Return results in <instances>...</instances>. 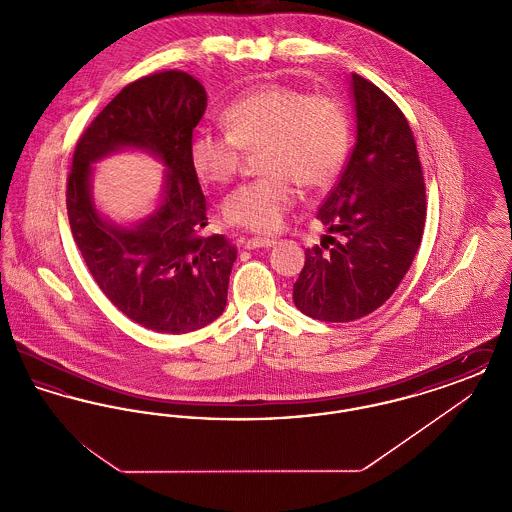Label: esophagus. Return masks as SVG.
<instances>
[{
    "label": "esophagus",
    "mask_w": 512,
    "mask_h": 512,
    "mask_svg": "<svg viewBox=\"0 0 512 512\" xmlns=\"http://www.w3.org/2000/svg\"><path fill=\"white\" fill-rule=\"evenodd\" d=\"M242 244H244V247H247V249H259V247H272V245L276 244V240L253 236V238H244Z\"/></svg>",
    "instance_id": "1"
}]
</instances>
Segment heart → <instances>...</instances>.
<instances>
[{"label":"heart","mask_w":512,"mask_h":512,"mask_svg":"<svg viewBox=\"0 0 512 512\" xmlns=\"http://www.w3.org/2000/svg\"><path fill=\"white\" fill-rule=\"evenodd\" d=\"M226 130L199 128L190 163L203 184H228L244 149H261L265 176L245 182L222 201V219L253 232H276L297 203V184L328 186L347 155L349 119L332 96L268 84L232 99L220 113Z\"/></svg>","instance_id":"b5f03b06"}]
</instances>
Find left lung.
Segmentation results:
<instances>
[{
	"label": "left lung",
	"instance_id": "obj_1",
	"mask_svg": "<svg viewBox=\"0 0 512 512\" xmlns=\"http://www.w3.org/2000/svg\"><path fill=\"white\" fill-rule=\"evenodd\" d=\"M357 142L317 219L331 245L305 249L293 303L307 317L349 322L382 307L424 234L426 186L413 130L395 101L351 74Z\"/></svg>",
	"mask_w": 512,
	"mask_h": 512
}]
</instances>
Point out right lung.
<instances>
[{
	"label": "right lung",
	"mask_w": 512,
	"mask_h": 512,
	"mask_svg": "<svg viewBox=\"0 0 512 512\" xmlns=\"http://www.w3.org/2000/svg\"><path fill=\"white\" fill-rule=\"evenodd\" d=\"M207 109L192 74H147L111 99L74 147L67 178L73 238L101 292L147 330L194 332L226 307L238 249L224 236H203L207 199L190 163V140ZM121 146L155 152L170 169L160 209L136 229L101 220L89 194L91 163Z\"/></svg>",
	"instance_id": "add662e5"
}]
</instances>
